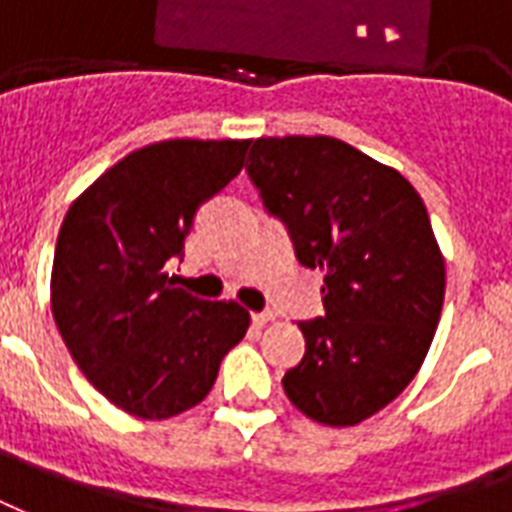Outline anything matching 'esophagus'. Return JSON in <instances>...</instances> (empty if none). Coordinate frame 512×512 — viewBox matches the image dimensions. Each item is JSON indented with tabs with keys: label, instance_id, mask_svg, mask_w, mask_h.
Wrapping results in <instances>:
<instances>
[{
	"label": "esophagus",
	"instance_id": "1",
	"mask_svg": "<svg viewBox=\"0 0 512 512\" xmlns=\"http://www.w3.org/2000/svg\"><path fill=\"white\" fill-rule=\"evenodd\" d=\"M251 318H253V324L264 326V324H270V321H275V313H272V310H261V313H253Z\"/></svg>",
	"mask_w": 512,
	"mask_h": 512
}]
</instances>
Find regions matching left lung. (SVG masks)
I'll return each instance as SVG.
<instances>
[{
  "instance_id": "8db88e82",
  "label": "left lung",
  "mask_w": 512,
  "mask_h": 512,
  "mask_svg": "<svg viewBox=\"0 0 512 512\" xmlns=\"http://www.w3.org/2000/svg\"><path fill=\"white\" fill-rule=\"evenodd\" d=\"M245 172L299 264L324 270L326 313L299 321L307 348L283 388L318 424H359L416 378L440 321L429 213L397 169L334 137L253 140Z\"/></svg>"
}]
</instances>
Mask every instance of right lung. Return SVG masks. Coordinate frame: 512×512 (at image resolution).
<instances>
[{
	"mask_svg": "<svg viewBox=\"0 0 512 512\" xmlns=\"http://www.w3.org/2000/svg\"><path fill=\"white\" fill-rule=\"evenodd\" d=\"M248 140H164L129 153L64 215L51 305L61 340L99 394L148 421L210 394L251 315L172 286L194 215L240 175Z\"/></svg>",
	"mask_w": 512,
	"mask_h": 512,
	"instance_id": "right-lung-1",
	"label": "right lung"
}]
</instances>
